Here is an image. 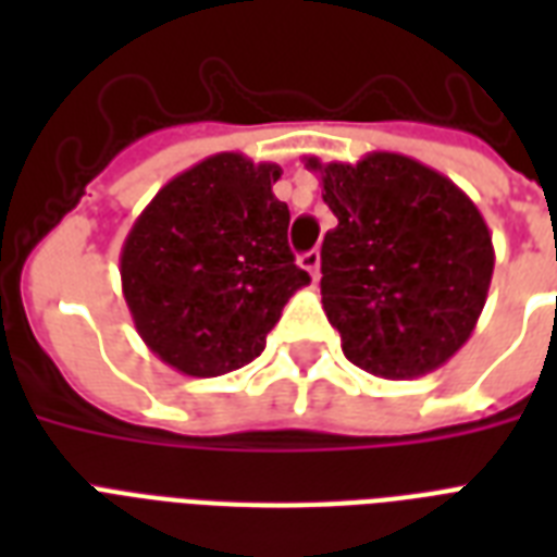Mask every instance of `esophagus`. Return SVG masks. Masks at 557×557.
I'll return each instance as SVG.
<instances>
[{
  "mask_svg": "<svg viewBox=\"0 0 557 557\" xmlns=\"http://www.w3.org/2000/svg\"><path fill=\"white\" fill-rule=\"evenodd\" d=\"M300 265L312 274V280L321 277V251H306L304 257H300Z\"/></svg>",
  "mask_w": 557,
  "mask_h": 557,
  "instance_id": "obj_1",
  "label": "esophagus"
}]
</instances>
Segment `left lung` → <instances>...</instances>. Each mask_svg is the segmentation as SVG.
<instances>
[{
  "label": "left lung",
  "instance_id": "left-lung-1",
  "mask_svg": "<svg viewBox=\"0 0 557 557\" xmlns=\"http://www.w3.org/2000/svg\"><path fill=\"white\" fill-rule=\"evenodd\" d=\"M323 201L338 227L323 236V312L344 356L381 379L440 370L471 338L494 271L476 205L448 176L401 152L321 161Z\"/></svg>",
  "mask_w": 557,
  "mask_h": 557
}]
</instances>
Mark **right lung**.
<instances>
[{"label":"right lung","mask_w":557,"mask_h":557,"mask_svg":"<svg viewBox=\"0 0 557 557\" xmlns=\"http://www.w3.org/2000/svg\"><path fill=\"white\" fill-rule=\"evenodd\" d=\"M283 170L216 152L170 178L121 248V288L144 344L173 370L213 379L260 356L309 274L288 251Z\"/></svg>","instance_id":"right-lung-1"}]
</instances>
